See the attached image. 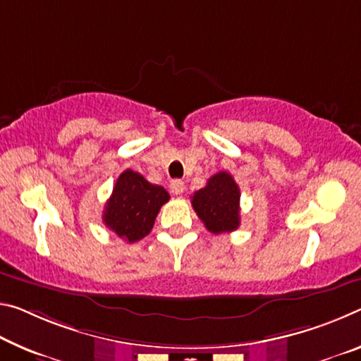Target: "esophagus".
I'll return each mask as SVG.
<instances>
[{"label":"esophagus","instance_id":"esophagus-1","mask_svg":"<svg viewBox=\"0 0 361 361\" xmlns=\"http://www.w3.org/2000/svg\"><path fill=\"white\" fill-rule=\"evenodd\" d=\"M170 191L176 194V196H178V194H183V191H185V183L181 180H173L170 183Z\"/></svg>","mask_w":361,"mask_h":361}]
</instances>
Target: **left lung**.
I'll list each match as a JSON object with an SVG mask.
<instances>
[{
  "mask_svg": "<svg viewBox=\"0 0 361 361\" xmlns=\"http://www.w3.org/2000/svg\"><path fill=\"white\" fill-rule=\"evenodd\" d=\"M239 186L228 171H219L210 176L202 190L194 192L192 209L210 233H230L238 230L239 216Z\"/></svg>",
  "mask_w": 361,
  "mask_h": 361,
  "instance_id": "8db88e82",
  "label": "left lung"
}]
</instances>
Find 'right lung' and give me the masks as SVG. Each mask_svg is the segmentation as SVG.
Returning a JSON list of instances; mask_svg holds the SVG:
<instances>
[{
  "mask_svg": "<svg viewBox=\"0 0 361 361\" xmlns=\"http://www.w3.org/2000/svg\"><path fill=\"white\" fill-rule=\"evenodd\" d=\"M169 199L170 194L162 186L128 169L116 181L102 221L118 238L136 243L151 233L160 207Z\"/></svg>",
  "mask_w": 361,
  "mask_h": 361,
  "instance_id": "obj_1",
  "label": "right lung"
}]
</instances>
